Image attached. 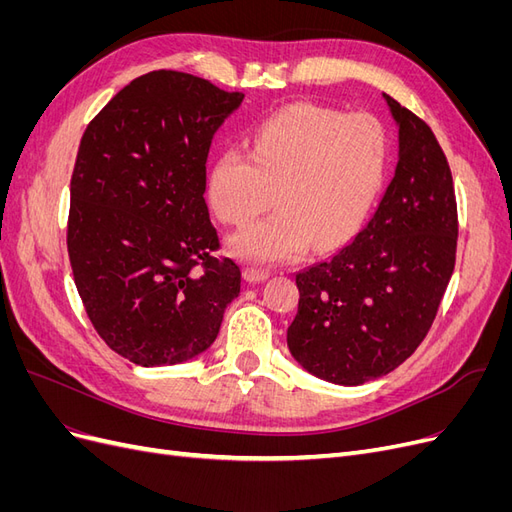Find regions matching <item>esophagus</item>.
<instances>
[{
  "label": "esophagus",
  "instance_id": "34e87169",
  "mask_svg": "<svg viewBox=\"0 0 512 512\" xmlns=\"http://www.w3.org/2000/svg\"><path fill=\"white\" fill-rule=\"evenodd\" d=\"M269 271H260V269H245V280L250 284H262L269 280Z\"/></svg>",
  "mask_w": 512,
  "mask_h": 512
}]
</instances>
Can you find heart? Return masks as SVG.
I'll use <instances>...</instances> for the list:
<instances>
[{
	"mask_svg": "<svg viewBox=\"0 0 512 512\" xmlns=\"http://www.w3.org/2000/svg\"><path fill=\"white\" fill-rule=\"evenodd\" d=\"M386 134L367 113L294 104L262 121L252 156L224 151L207 177L218 218L232 226L254 220L273 200L277 209L228 237V252L256 267L297 260L344 243L363 224L386 173Z\"/></svg>",
	"mask_w": 512,
	"mask_h": 512,
	"instance_id": "b5f03b06",
	"label": "heart"
}]
</instances>
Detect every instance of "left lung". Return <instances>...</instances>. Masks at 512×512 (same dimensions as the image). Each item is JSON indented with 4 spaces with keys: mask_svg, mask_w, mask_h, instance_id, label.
<instances>
[{
    "mask_svg": "<svg viewBox=\"0 0 512 512\" xmlns=\"http://www.w3.org/2000/svg\"><path fill=\"white\" fill-rule=\"evenodd\" d=\"M399 130L395 175L376 213L327 260L297 273L288 350L309 374L359 386L423 342L455 269L451 168L425 121L382 94Z\"/></svg>",
    "mask_w": 512,
    "mask_h": 512,
    "instance_id": "obj_1",
    "label": "left lung"
}]
</instances>
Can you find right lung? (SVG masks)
<instances>
[{
    "instance_id": "obj_1",
    "label": "right lung",
    "mask_w": 512,
    "mask_h": 512,
    "mask_svg": "<svg viewBox=\"0 0 512 512\" xmlns=\"http://www.w3.org/2000/svg\"><path fill=\"white\" fill-rule=\"evenodd\" d=\"M198 76H138L89 123L70 183L68 254L87 316L143 367L203 354L220 333L241 269L215 258L207 160L243 102Z\"/></svg>"
}]
</instances>
